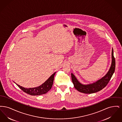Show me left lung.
<instances>
[{
	"mask_svg": "<svg viewBox=\"0 0 122 122\" xmlns=\"http://www.w3.org/2000/svg\"><path fill=\"white\" fill-rule=\"evenodd\" d=\"M112 62L110 68L106 76L102 77L101 79L92 84L84 85L81 84L76 79V77L71 74V78L74 87L79 92L82 93L86 94H92L98 92L103 89L106 86L108 82L110 81L115 70V59L113 56V51L112 49Z\"/></svg>",
	"mask_w": 122,
	"mask_h": 122,
	"instance_id": "left-lung-1",
	"label": "left lung"
}]
</instances>
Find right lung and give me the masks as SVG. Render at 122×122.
<instances>
[{"label":"right lung","mask_w":122,"mask_h":122,"mask_svg":"<svg viewBox=\"0 0 122 122\" xmlns=\"http://www.w3.org/2000/svg\"><path fill=\"white\" fill-rule=\"evenodd\" d=\"M55 74V73L53 74L43 84L40 86L38 87L32 88H25L23 87L20 86V85H17L21 90H22L24 92L27 93L30 95L32 96H38L42 94H44L47 93L51 88L52 86L54 76Z\"/></svg>","instance_id":"1"}]
</instances>
